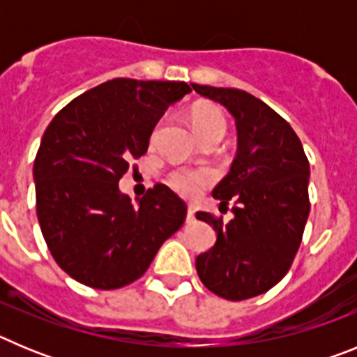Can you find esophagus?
<instances>
[{
	"label": "esophagus",
	"instance_id": "esophagus-1",
	"mask_svg": "<svg viewBox=\"0 0 357 357\" xmlns=\"http://www.w3.org/2000/svg\"><path fill=\"white\" fill-rule=\"evenodd\" d=\"M193 222H195V209L189 207L188 214H185V223H193Z\"/></svg>",
	"mask_w": 357,
	"mask_h": 357
}]
</instances>
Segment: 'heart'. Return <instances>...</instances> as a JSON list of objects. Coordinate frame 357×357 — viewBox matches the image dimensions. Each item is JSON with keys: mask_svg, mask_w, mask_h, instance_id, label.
Segmentation results:
<instances>
[{"mask_svg": "<svg viewBox=\"0 0 357 357\" xmlns=\"http://www.w3.org/2000/svg\"><path fill=\"white\" fill-rule=\"evenodd\" d=\"M191 125L197 132L198 139L206 141L211 137L222 139L227 132V119L223 112L216 107L202 105L191 110ZM160 130V123L151 132V141H155L157 134ZM166 182L173 191H176L182 197L193 198L200 195L204 188L213 182V175L207 169H189V168H175L168 172Z\"/></svg>", "mask_w": 357, "mask_h": 357, "instance_id": "1", "label": "heart"}]
</instances>
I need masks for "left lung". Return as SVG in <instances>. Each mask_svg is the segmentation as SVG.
<instances>
[{
	"label": "left lung",
	"mask_w": 357,
	"mask_h": 357,
	"mask_svg": "<svg viewBox=\"0 0 357 357\" xmlns=\"http://www.w3.org/2000/svg\"><path fill=\"white\" fill-rule=\"evenodd\" d=\"M200 96L225 107L238 127V155L214 188L234 218L197 213L216 230V243L197 257L200 280L227 301L266 293L288 273L309 216V160L289 123L239 89L193 84Z\"/></svg>",
	"instance_id": "8db88e82"
}]
</instances>
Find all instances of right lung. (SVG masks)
<instances>
[{"instance_id":"right-lung-1","label":"right lung","mask_w":357,"mask_h":357,"mask_svg":"<svg viewBox=\"0 0 357 357\" xmlns=\"http://www.w3.org/2000/svg\"><path fill=\"white\" fill-rule=\"evenodd\" d=\"M188 93L185 82L114 78L69 102L44 132L33 162L37 218L53 259L82 284H130L184 223L188 207L168 185L134 207L118 184Z\"/></svg>"}]
</instances>
